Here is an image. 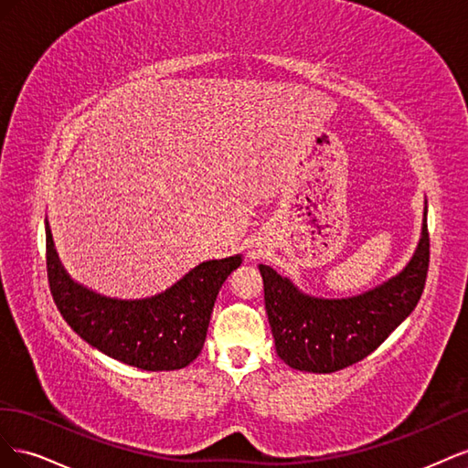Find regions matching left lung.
Returning <instances> with one entry per match:
<instances>
[{"mask_svg": "<svg viewBox=\"0 0 468 468\" xmlns=\"http://www.w3.org/2000/svg\"><path fill=\"white\" fill-rule=\"evenodd\" d=\"M428 267V205L421 239L404 271L359 296L314 299L271 267L260 265L277 356L292 369L308 373H335L371 356L416 308Z\"/></svg>", "mask_w": 468, "mask_h": 468, "instance_id": "1", "label": "left lung"}]
</instances>
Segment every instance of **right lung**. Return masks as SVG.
<instances>
[{"label":"right lung","instance_id":"add662e5","mask_svg":"<svg viewBox=\"0 0 468 468\" xmlns=\"http://www.w3.org/2000/svg\"><path fill=\"white\" fill-rule=\"evenodd\" d=\"M239 263V256L205 261L152 299H107L68 277L47 222V273L56 308L90 346L144 371H176L197 359L217 294Z\"/></svg>","mask_w":468,"mask_h":468}]
</instances>
